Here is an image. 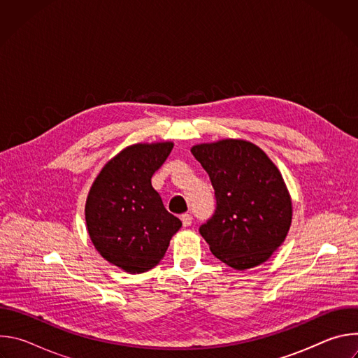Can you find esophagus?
I'll return each mask as SVG.
<instances>
[{
    "mask_svg": "<svg viewBox=\"0 0 358 358\" xmlns=\"http://www.w3.org/2000/svg\"><path fill=\"white\" fill-rule=\"evenodd\" d=\"M181 221H182L184 227H189L192 224V217L189 214H182L181 215Z\"/></svg>",
    "mask_w": 358,
    "mask_h": 358,
    "instance_id": "obj_1",
    "label": "esophagus"
}]
</instances>
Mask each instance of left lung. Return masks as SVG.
<instances>
[{"instance_id":"obj_1","label":"left lung","mask_w":358,"mask_h":358,"mask_svg":"<svg viewBox=\"0 0 358 358\" xmlns=\"http://www.w3.org/2000/svg\"><path fill=\"white\" fill-rule=\"evenodd\" d=\"M191 152L215 191V213L199 227L214 257L236 271L266 262L292 224V201L278 167L245 140L196 144Z\"/></svg>"}]
</instances>
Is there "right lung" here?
<instances>
[{"mask_svg":"<svg viewBox=\"0 0 358 358\" xmlns=\"http://www.w3.org/2000/svg\"><path fill=\"white\" fill-rule=\"evenodd\" d=\"M173 145L163 141L126 147L101 169L86 199V227L94 248L131 275L159 265L182 225L151 185Z\"/></svg>","mask_w":358,"mask_h":358,"instance_id":"right-lung-1","label":"right lung"}]
</instances>
